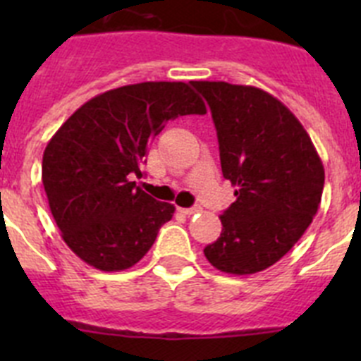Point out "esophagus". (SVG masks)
<instances>
[{
    "label": "esophagus",
    "instance_id": "esophagus-1",
    "mask_svg": "<svg viewBox=\"0 0 361 361\" xmlns=\"http://www.w3.org/2000/svg\"><path fill=\"white\" fill-rule=\"evenodd\" d=\"M178 213H183V215L190 216V215H195V213L200 212L199 206H195V208H177Z\"/></svg>",
    "mask_w": 361,
    "mask_h": 361
}]
</instances>
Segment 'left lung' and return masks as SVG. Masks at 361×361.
I'll return each mask as SVG.
<instances>
[{
    "instance_id": "left-lung-1",
    "label": "left lung",
    "mask_w": 361,
    "mask_h": 361,
    "mask_svg": "<svg viewBox=\"0 0 361 361\" xmlns=\"http://www.w3.org/2000/svg\"><path fill=\"white\" fill-rule=\"evenodd\" d=\"M212 108L222 175L237 200L220 215L222 233L204 247L229 275L276 264L300 240L320 208L324 164L311 137L267 92L224 81H191Z\"/></svg>"
}]
</instances>
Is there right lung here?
I'll list each match as a JSON object with an SVG mask.
<instances>
[{
  "label": "right lung",
  "mask_w": 361,
  "mask_h": 361,
  "mask_svg": "<svg viewBox=\"0 0 361 361\" xmlns=\"http://www.w3.org/2000/svg\"><path fill=\"white\" fill-rule=\"evenodd\" d=\"M206 114L188 82L148 81L99 94L63 123L43 153V186L61 237L101 271L135 266L175 206L135 186L149 142L178 116Z\"/></svg>",
  "instance_id": "right-lung-1"
}]
</instances>
